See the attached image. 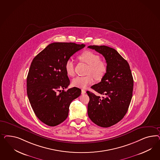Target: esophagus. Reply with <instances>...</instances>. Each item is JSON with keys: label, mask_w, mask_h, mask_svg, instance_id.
Instances as JSON below:
<instances>
[{"label": "esophagus", "mask_w": 160, "mask_h": 160, "mask_svg": "<svg viewBox=\"0 0 160 160\" xmlns=\"http://www.w3.org/2000/svg\"><path fill=\"white\" fill-rule=\"evenodd\" d=\"M86 90H84V89H82V94H85V93H86Z\"/></svg>", "instance_id": "34e87169"}]
</instances>
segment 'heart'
<instances>
[{
	"mask_svg": "<svg viewBox=\"0 0 160 160\" xmlns=\"http://www.w3.org/2000/svg\"><path fill=\"white\" fill-rule=\"evenodd\" d=\"M78 59L88 64L87 74L85 76H78L73 78L72 83L74 87L86 88L94 82V78L97 80H102L107 72L106 64L101 60L99 55L94 52L87 50L78 56ZM65 71L69 76L74 75V63L71 59H68L65 63Z\"/></svg>",
	"mask_w": 160,
	"mask_h": 160,
	"instance_id": "b5f03b06",
	"label": "heart"
}]
</instances>
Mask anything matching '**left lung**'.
<instances>
[{
	"mask_svg": "<svg viewBox=\"0 0 160 160\" xmlns=\"http://www.w3.org/2000/svg\"><path fill=\"white\" fill-rule=\"evenodd\" d=\"M88 48L102 54L107 63L105 76L100 82L92 86L104 97L87 91L90 98L88 116L97 126L109 127L122 120L128 111L132 96L133 78L129 64L114 48L94 45Z\"/></svg>",
	"mask_w": 160,
	"mask_h": 160,
	"instance_id": "left-lung-1",
	"label": "left lung"
}]
</instances>
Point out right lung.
<instances>
[{"label": "right lung", "instance_id": "obj_1", "mask_svg": "<svg viewBox=\"0 0 160 160\" xmlns=\"http://www.w3.org/2000/svg\"><path fill=\"white\" fill-rule=\"evenodd\" d=\"M85 47L74 43H53L32 60L27 77V94L36 116L48 126H58L68 117L69 106L82 90L74 87L65 91L70 80L65 63Z\"/></svg>", "mask_w": 160, "mask_h": 160}]
</instances>
